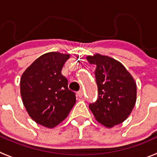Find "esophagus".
Wrapping results in <instances>:
<instances>
[{"instance_id": "34e87169", "label": "esophagus", "mask_w": 157, "mask_h": 157, "mask_svg": "<svg viewBox=\"0 0 157 157\" xmlns=\"http://www.w3.org/2000/svg\"><path fill=\"white\" fill-rule=\"evenodd\" d=\"M77 94L79 98H82V97L83 96V91H82V90H79V91L77 93Z\"/></svg>"}]
</instances>
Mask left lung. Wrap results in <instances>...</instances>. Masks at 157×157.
I'll list each match as a JSON object with an SVG mask.
<instances>
[{
	"label": "left lung",
	"mask_w": 157,
	"mask_h": 157,
	"mask_svg": "<svg viewBox=\"0 0 157 157\" xmlns=\"http://www.w3.org/2000/svg\"><path fill=\"white\" fill-rule=\"evenodd\" d=\"M94 64L98 99L89 104L95 120L107 128L120 124L130 115L136 101V84L122 63L108 56H87Z\"/></svg>",
	"instance_id": "8db88e82"
}]
</instances>
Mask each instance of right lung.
I'll return each instance as SVG.
<instances>
[{
    "instance_id": "1",
    "label": "right lung",
    "mask_w": 157,
    "mask_h": 157,
    "mask_svg": "<svg viewBox=\"0 0 157 157\" xmlns=\"http://www.w3.org/2000/svg\"><path fill=\"white\" fill-rule=\"evenodd\" d=\"M70 54L46 53L37 58L21 78V95L27 112L38 124L52 128L67 117L76 102L62 75Z\"/></svg>"
}]
</instances>
